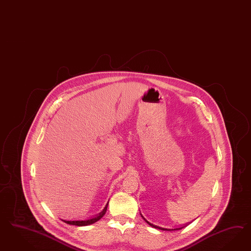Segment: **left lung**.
I'll return each mask as SVG.
<instances>
[{
	"instance_id": "1",
	"label": "left lung",
	"mask_w": 251,
	"mask_h": 251,
	"mask_svg": "<svg viewBox=\"0 0 251 251\" xmlns=\"http://www.w3.org/2000/svg\"><path fill=\"white\" fill-rule=\"evenodd\" d=\"M141 216L143 217V219L150 226H152L153 228H156V229H160V230H164V231H174V230H180V229H182L183 227H185L186 226H180V227H176V228H164V227H160V226H155V225H152L151 223H149L148 221L145 219V217L141 214ZM188 226V225H187Z\"/></svg>"
}]
</instances>
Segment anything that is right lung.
Segmentation results:
<instances>
[{"mask_svg":"<svg viewBox=\"0 0 251 251\" xmlns=\"http://www.w3.org/2000/svg\"><path fill=\"white\" fill-rule=\"evenodd\" d=\"M107 205H108V202L106 203V207L104 208V210H103L101 213H99V215H97V216H95V217H92L90 219H86V220L62 221H63L64 223L68 224V225H72V226H89V225H92V224H94V223H96V222H98V221L100 220V219L105 215V213H106V209H107Z\"/></svg>","mask_w":251,"mask_h":251,"instance_id":"add662e5","label":"right lung"}]
</instances>
